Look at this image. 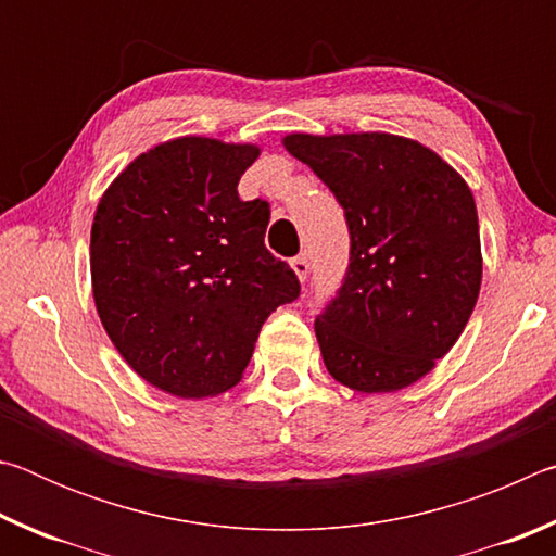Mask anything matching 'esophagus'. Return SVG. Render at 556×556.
Here are the masks:
<instances>
[{
  "label": "esophagus",
  "instance_id": "obj_1",
  "mask_svg": "<svg viewBox=\"0 0 556 556\" xmlns=\"http://www.w3.org/2000/svg\"><path fill=\"white\" fill-rule=\"evenodd\" d=\"M289 265H291V269H294V275L299 277V281H306V277H308V260L304 255L294 257V260L289 262Z\"/></svg>",
  "mask_w": 556,
  "mask_h": 556
}]
</instances>
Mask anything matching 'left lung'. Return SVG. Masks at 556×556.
<instances>
[{
    "label": "left lung",
    "mask_w": 556,
    "mask_h": 556,
    "mask_svg": "<svg viewBox=\"0 0 556 556\" xmlns=\"http://www.w3.org/2000/svg\"><path fill=\"white\" fill-rule=\"evenodd\" d=\"M343 205L351 265L316 318L326 370L365 394L434 370L464 333L483 257L468 184L429 147L388 131L285 137Z\"/></svg>",
    "instance_id": "obj_1"
}]
</instances>
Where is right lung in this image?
<instances>
[{
  "instance_id": "right-lung-1",
  "label": "right lung",
  "mask_w": 556,
  "mask_h": 556,
  "mask_svg": "<svg viewBox=\"0 0 556 556\" xmlns=\"http://www.w3.org/2000/svg\"><path fill=\"white\" fill-rule=\"evenodd\" d=\"M257 156V144L178 137L139 154L98 203V316L129 368L174 397L238 384L262 324L299 296L265 248L269 205L238 195Z\"/></svg>"
}]
</instances>
